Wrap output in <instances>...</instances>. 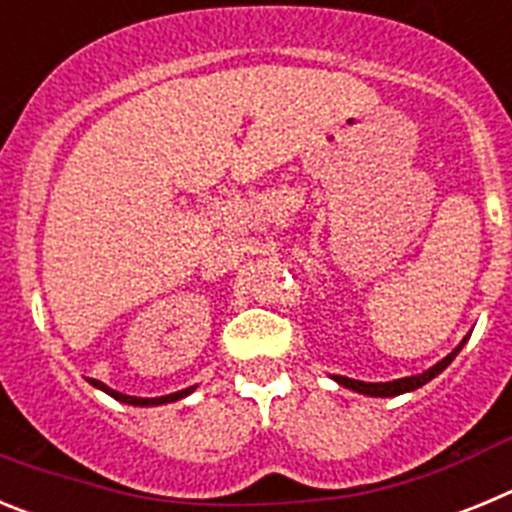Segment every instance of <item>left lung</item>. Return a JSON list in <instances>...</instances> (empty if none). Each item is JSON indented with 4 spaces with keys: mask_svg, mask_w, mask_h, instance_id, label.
<instances>
[{
    "mask_svg": "<svg viewBox=\"0 0 512 512\" xmlns=\"http://www.w3.org/2000/svg\"><path fill=\"white\" fill-rule=\"evenodd\" d=\"M469 341L467 338H461L459 346L451 351L449 356H443L438 364H433L431 369H425L423 374H413V377H402V379H392V382H361V379H351V377H341V374H336V377H330L333 382H338L341 387H346V390H354L359 392V395H366V397H397V395H405V392H413L418 390V387H423V384L431 382L433 377H438V374L446 369V366L451 364V361L456 359V354H459L461 348H464V343Z\"/></svg>",
    "mask_w": 512,
    "mask_h": 512,
    "instance_id": "obj_1",
    "label": "left lung"
}]
</instances>
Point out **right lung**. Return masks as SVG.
<instances>
[{"instance_id":"1","label":"right lung","mask_w":512,"mask_h":512,"mask_svg":"<svg viewBox=\"0 0 512 512\" xmlns=\"http://www.w3.org/2000/svg\"><path fill=\"white\" fill-rule=\"evenodd\" d=\"M92 382V387H97V390L107 392L110 397H115V400L125 402V405H135V408H153V405H166V402H176L182 400V397L192 395L194 390H197V384L194 387H187V390H179V392H171V395H164V397H133V395H122V392L112 390V387H107L104 382H99V379H89Z\"/></svg>"}]
</instances>
